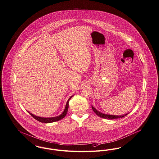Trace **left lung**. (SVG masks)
Masks as SVG:
<instances>
[{
    "instance_id": "8db88e82",
    "label": "left lung",
    "mask_w": 159,
    "mask_h": 159,
    "mask_svg": "<svg viewBox=\"0 0 159 159\" xmlns=\"http://www.w3.org/2000/svg\"><path fill=\"white\" fill-rule=\"evenodd\" d=\"M92 109L93 111V112L96 113L97 115H98V116L103 118L104 119H107V120H115V119H117V118H123L125 116L129 114V113L122 115H108V114H104L102 112H99L98 111H97L93 106H92Z\"/></svg>"
}]
</instances>
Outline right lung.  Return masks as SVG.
<instances>
[{
	"instance_id": "1",
	"label": "right lung",
	"mask_w": 159,
	"mask_h": 159,
	"mask_svg": "<svg viewBox=\"0 0 159 159\" xmlns=\"http://www.w3.org/2000/svg\"><path fill=\"white\" fill-rule=\"evenodd\" d=\"M73 95L71 96L69 99L68 100L66 104V107H65V109L64 111H63V112L59 115V116H55V117H51V118H44V117H40V116H38L36 115H34V114L31 113L30 112H28L32 117H34L35 120H37L38 121L41 122H44V123H51V122H53L57 121H59L62 119H63L65 116H66V113L68 112V103H69V101L73 97Z\"/></svg>"
}]
</instances>
